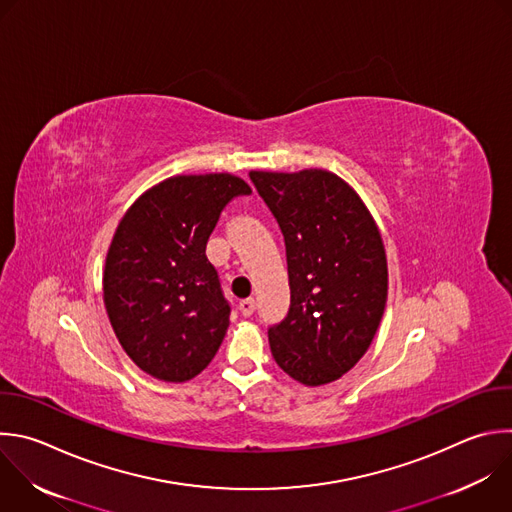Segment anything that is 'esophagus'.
I'll return each instance as SVG.
<instances>
[{
	"label": "esophagus",
	"instance_id": "obj_1",
	"mask_svg": "<svg viewBox=\"0 0 512 512\" xmlns=\"http://www.w3.org/2000/svg\"><path fill=\"white\" fill-rule=\"evenodd\" d=\"M239 311L245 315V317H251L253 311H255V301L253 299H243L239 303Z\"/></svg>",
	"mask_w": 512,
	"mask_h": 512
}]
</instances>
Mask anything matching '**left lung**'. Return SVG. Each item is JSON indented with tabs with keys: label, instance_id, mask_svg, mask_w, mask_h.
<instances>
[{
	"label": "left lung",
	"instance_id": "left-lung-1",
	"mask_svg": "<svg viewBox=\"0 0 512 512\" xmlns=\"http://www.w3.org/2000/svg\"><path fill=\"white\" fill-rule=\"evenodd\" d=\"M285 243L289 311L267 329L277 366L305 386L342 378L368 352L384 315L388 263L380 231L342 179L319 168L251 170Z\"/></svg>",
	"mask_w": 512,
	"mask_h": 512
}]
</instances>
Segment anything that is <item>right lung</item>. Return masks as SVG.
I'll return each instance as SVG.
<instances>
[{"label":"right lung","instance_id":"right-lung-1","mask_svg":"<svg viewBox=\"0 0 512 512\" xmlns=\"http://www.w3.org/2000/svg\"><path fill=\"white\" fill-rule=\"evenodd\" d=\"M251 195L239 177H173L122 217L106 257L104 303L120 346L146 374L185 382L215 358L231 305L205 249L223 209Z\"/></svg>","mask_w":512,"mask_h":512}]
</instances>
